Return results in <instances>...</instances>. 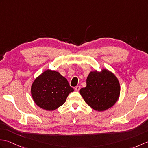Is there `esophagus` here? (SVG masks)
Here are the masks:
<instances>
[{"instance_id":"1","label":"esophagus","mask_w":148,"mask_h":148,"mask_svg":"<svg viewBox=\"0 0 148 148\" xmlns=\"http://www.w3.org/2000/svg\"><path fill=\"white\" fill-rule=\"evenodd\" d=\"M80 89H81L80 86H77L75 88V91H79L80 90Z\"/></svg>"}]
</instances>
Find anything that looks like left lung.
<instances>
[{
  "label": "left lung",
  "mask_w": 148,
  "mask_h": 148,
  "mask_svg": "<svg viewBox=\"0 0 148 148\" xmlns=\"http://www.w3.org/2000/svg\"><path fill=\"white\" fill-rule=\"evenodd\" d=\"M120 92L118 79L105 69L101 72H90L86 79V86L80 90L85 102L98 112L105 111L114 105L119 99Z\"/></svg>",
  "instance_id": "obj_1"
}]
</instances>
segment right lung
Segmentation results:
<instances>
[{
    "mask_svg": "<svg viewBox=\"0 0 148 148\" xmlns=\"http://www.w3.org/2000/svg\"><path fill=\"white\" fill-rule=\"evenodd\" d=\"M74 89L58 72L47 69L37 77L31 88L35 103L45 110L52 111L62 105Z\"/></svg>",
    "mask_w": 148,
    "mask_h": 148,
    "instance_id": "obj_1",
    "label": "right lung"
}]
</instances>
